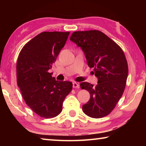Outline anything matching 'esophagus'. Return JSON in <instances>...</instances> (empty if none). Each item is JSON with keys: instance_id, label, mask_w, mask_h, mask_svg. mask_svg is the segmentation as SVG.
I'll use <instances>...</instances> for the list:
<instances>
[{"instance_id": "1", "label": "esophagus", "mask_w": 146, "mask_h": 146, "mask_svg": "<svg viewBox=\"0 0 146 146\" xmlns=\"http://www.w3.org/2000/svg\"><path fill=\"white\" fill-rule=\"evenodd\" d=\"M73 87L74 88H80V85H79V83L74 82H73Z\"/></svg>"}]
</instances>
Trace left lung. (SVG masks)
<instances>
[{
	"label": "left lung",
	"instance_id": "left-lung-1",
	"mask_svg": "<svg viewBox=\"0 0 146 146\" xmlns=\"http://www.w3.org/2000/svg\"><path fill=\"white\" fill-rule=\"evenodd\" d=\"M70 40L80 47L98 84L84 82L80 88L90 94L82 110L91 118H100L114 110L124 91L128 75L127 62L122 48L102 31H75Z\"/></svg>",
	"mask_w": 146,
	"mask_h": 146
}]
</instances>
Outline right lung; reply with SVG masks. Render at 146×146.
Segmentation results:
<instances>
[{
	"label": "right lung",
	"mask_w": 146,
	"mask_h": 146,
	"mask_svg": "<svg viewBox=\"0 0 146 146\" xmlns=\"http://www.w3.org/2000/svg\"><path fill=\"white\" fill-rule=\"evenodd\" d=\"M70 32L44 31L24 46L17 62V82L27 105L40 117L58 115L72 82L58 81L49 70L65 45Z\"/></svg>",
	"instance_id": "obj_1"
}]
</instances>
